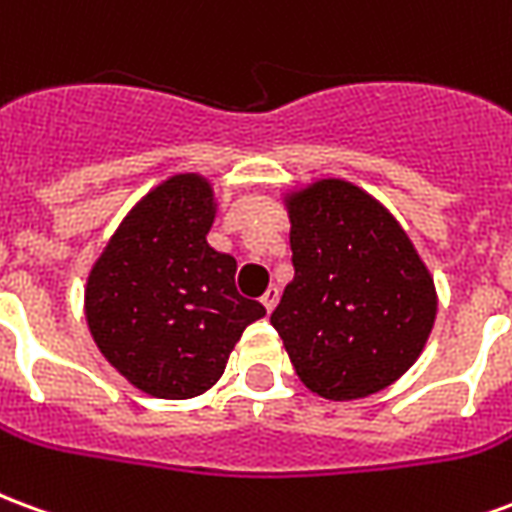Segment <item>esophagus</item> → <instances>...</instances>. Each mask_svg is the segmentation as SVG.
Segmentation results:
<instances>
[{
  "label": "esophagus",
  "mask_w": 512,
  "mask_h": 512,
  "mask_svg": "<svg viewBox=\"0 0 512 512\" xmlns=\"http://www.w3.org/2000/svg\"><path fill=\"white\" fill-rule=\"evenodd\" d=\"M263 307H266V312H274V307H277V301H279V288H274V285H271V288L266 290V293H263Z\"/></svg>",
  "instance_id": "34e87169"
}]
</instances>
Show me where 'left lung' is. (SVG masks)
I'll list each match as a JSON object with an SVG mask.
<instances>
[{
    "instance_id": "obj_1",
    "label": "left lung",
    "mask_w": 512,
    "mask_h": 512,
    "mask_svg": "<svg viewBox=\"0 0 512 512\" xmlns=\"http://www.w3.org/2000/svg\"><path fill=\"white\" fill-rule=\"evenodd\" d=\"M293 279L271 315L301 384L359 400L395 384L428 343L439 296L386 205L345 178L282 191Z\"/></svg>"
}]
</instances>
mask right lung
Masks as SVG:
<instances>
[{
  "instance_id": "1",
  "label": "right lung",
  "mask_w": 512,
  "mask_h": 512,
  "mask_svg": "<svg viewBox=\"0 0 512 512\" xmlns=\"http://www.w3.org/2000/svg\"><path fill=\"white\" fill-rule=\"evenodd\" d=\"M216 191L175 172L123 216L87 274L84 318L128 384L189 400L222 378L249 323L266 310L235 290V257L208 244Z\"/></svg>"
}]
</instances>
